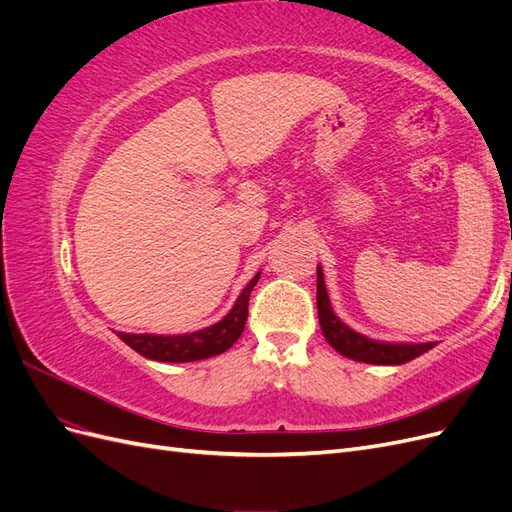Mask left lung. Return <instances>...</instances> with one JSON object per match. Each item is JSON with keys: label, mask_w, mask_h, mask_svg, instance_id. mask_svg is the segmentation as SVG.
<instances>
[{"label": "left lung", "mask_w": 512, "mask_h": 512, "mask_svg": "<svg viewBox=\"0 0 512 512\" xmlns=\"http://www.w3.org/2000/svg\"><path fill=\"white\" fill-rule=\"evenodd\" d=\"M316 305H318V320H320V329H322L324 339H327V342L339 354L348 356V359H352V361L371 363V365H401V363H408V361L416 359V356H421L436 346V342H427V344L376 342V339H369L361 333L352 331L348 324H344L333 312L320 265H318Z\"/></svg>", "instance_id": "1"}]
</instances>
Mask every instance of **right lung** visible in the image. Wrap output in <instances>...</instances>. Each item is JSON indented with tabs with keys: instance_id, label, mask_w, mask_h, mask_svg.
<instances>
[{
	"instance_id": "obj_1",
	"label": "right lung",
	"mask_w": 512,
	"mask_h": 512,
	"mask_svg": "<svg viewBox=\"0 0 512 512\" xmlns=\"http://www.w3.org/2000/svg\"><path fill=\"white\" fill-rule=\"evenodd\" d=\"M260 273H256L237 297L230 312L207 329L185 335H151V333H117L138 354L162 363H190L226 352L241 337L247 322V303Z\"/></svg>"
}]
</instances>
